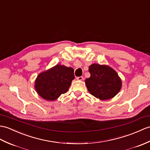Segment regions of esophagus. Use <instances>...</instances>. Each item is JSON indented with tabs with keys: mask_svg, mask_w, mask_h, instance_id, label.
Returning <instances> with one entry per match:
<instances>
[{
	"mask_svg": "<svg viewBox=\"0 0 150 150\" xmlns=\"http://www.w3.org/2000/svg\"><path fill=\"white\" fill-rule=\"evenodd\" d=\"M83 79V76H78V77H76V80H78V81H82Z\"/></svg>",
	"mask_w": 150,
	"mask_h": 150,
	"instance_id": "esophagus-1",
	"label": "esophagus"
}]
</instances>
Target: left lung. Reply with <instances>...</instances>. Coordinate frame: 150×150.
Returning <instances> with one entry per match:
<instances>
[{"label":"left lung","instance_id":"8db88e82","mask_svg":"<svg viewBox=\"0 0 150 150\" xmlns=\"http://www.w3.org/2000/svg\"><path fill=\"white\" fill-rule=\"evenodd\" d=\"M90 77L85 83L91 95L100 100H107L116 96L122 87V81L117 73L105 64L94 63L89 67Z\"/></svg>","mask_w":150,"mask_h":150}]
</instances>
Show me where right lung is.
Returning <instances> with one entry per match:
<instances>
[{
	"mask_svg": "<svg viewBox=\"0 0 150 150\" xmlns=\"http://www.w3.org/2000/svg\"><path fill=\"white\" fill-rule=\"evenodd\" d=\"M74 79V69L71 67L56 64L38 75L34 88L44 100L54 101L68 91Z\"/></svg>",
	"mask_w": 150,
	"mask_h": 150,
	"instance_id": "right-lung-1",
	"label": "right lung"
}]
</instances>
